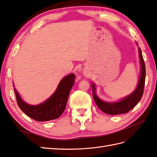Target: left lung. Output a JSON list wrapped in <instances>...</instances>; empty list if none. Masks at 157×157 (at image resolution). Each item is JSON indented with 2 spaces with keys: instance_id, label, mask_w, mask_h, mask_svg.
<instances>
[{
  "instance_id": "1",
  "label": "left lung",
  "mask_w": 157,
  "mask_h": 157,
  "mask_svg": "<svg viewBox=\"0 0 157 157\" xmlns=\"http://www.w3.org/2000/svg\"><path fill=\"white\" fill-rule=\"evenodd\" d=\"M139 56L141 65V71L137 87L132 93L128 95L126 98L123 99L121 101L115 103H106L99 99L95 94V88L94 84L92 83V91H93V98L94 101L98 105L99 109L101 110L104 113L109 115H119L128 113L132 108L136 105L141 99L143 95V91L144 87V82H145L146 69L145 64L143 59L141 50L139 48Z\"/></svg>"
}]
</instances>
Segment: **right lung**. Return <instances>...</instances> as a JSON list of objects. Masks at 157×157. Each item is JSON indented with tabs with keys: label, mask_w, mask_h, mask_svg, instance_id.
<instances>
[{
	"label": "right lung",
	"mask_w": 157,
	"mask_h": 157,
	"mask_svg": "<svg viewBox=\"0 0 157 157\" xmlns=\"http://www.w3.org/2000/svg\"><path fill=\"white\" fill-rule=\"evenodd\" d=\"M75 78L74 74L63 78L52 97L38 105H30L24 102L17 91L14 89L18 105L27 116L37 121H47L58 119L66 109L70 92L75 83Z\"/></svg>",
	"instance_id": "add662e5"
}]
</instances>
